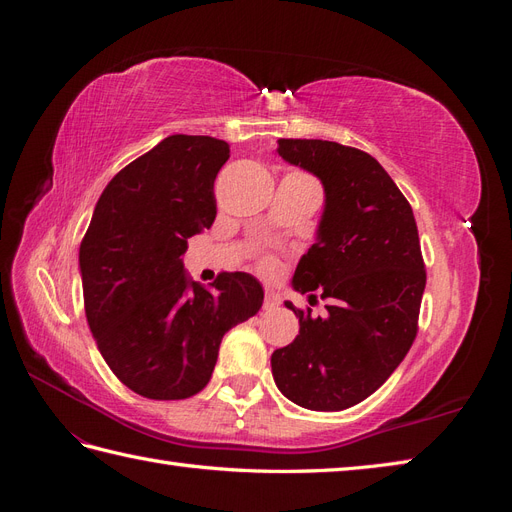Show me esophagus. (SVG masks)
I'll return each mask as SVG.
<instances>
[{
	"instance_id": "obj_1",
	"label": "esophagus",
	"mask_w": 512,
	"mask_h": 512,
	"mask_svg": "<svg viewBox=\"0 0 512 512\" xmlns=\"http://www.w3.org/2000/svg\"><path fill=\"white\" fill-rule=\"evenodd\" d=\"M280 303H282L280 292H275L273 288H267L265 290V309H275Z\"/></svg>"
}]
</instances>
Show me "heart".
<instances>
[{"label":"heart","instance_id":"heart-1","mask_svg":"<svg viewBox=\"0 0 512 512\" xmlns=\"http://www.w3.org/2000/svg\"><path fill=\"white\" fill-rule=\"evenodd\" d=\"M258 269L262 273H273L277 269V258L273 254H262L258 260Z\"/></svg>","mask_w":512,"mask_h":512}]
</instances>
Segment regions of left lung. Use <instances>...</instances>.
<instances>
[{
	"mask_svg": "<svg viewBox=\"0 0 512 512\" xmlns=\"http://www.w3.org/2000/svg\"><path fill=\"white\" fill-rule=\"evenodd\" d=\"M277 153L314 173L327 194L318 241L299 260L292 286L322 316L299 309V335L275 350L277 389L307 410L361 404L389 380L418 333L425 262L412 207L369 153L318 138H280Z\"/></svg>",
	"mask_w": 512,
	"mask_h": 512,
	"instance_id": "obj_1",
	"label": "left lung"
}]
</instances>
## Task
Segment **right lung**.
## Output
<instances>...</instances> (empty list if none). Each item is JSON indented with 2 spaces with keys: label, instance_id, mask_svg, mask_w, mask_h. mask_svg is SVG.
<instances>
[{
  "label": "right lung",
  "instance_id": "1",
  "mask_svg": "<svg viewBox=\"0 0 512 512\" xmlns=\"http://www.w3.org/2000/svg\"><path fill=\"white\" fill-rule=\"evenodd\" d=\"M228 158L220 138H164L106 185L81 241L89 329L113 374L147 399L203 391L224 333L265 299L247 273L207 288L183 269L188 239L218 213L213 183Z\"/></svg>",
  "mask_w": 512,
  "mask_h": 512
}]
</instances>
